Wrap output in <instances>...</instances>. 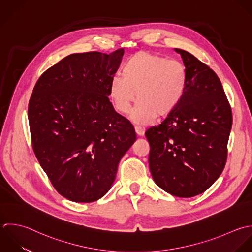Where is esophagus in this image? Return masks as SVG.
I'll return each mask as SVG.
<instances>
[{
  "instance_id": "1",
  "label": "esophagus",
  "mask_w": 252,
  "mask_h": 252,
  "mask_svg": "<svg viewBox=\"0 0 252 252\" xmlns=\"http://www.w3.org/2000/svg\"><path fill=\"white\" fill-rule=\"evenodd\" d=\"M134 128H135V132H136L137 135H139V136H143L144 135V133H145V129L144 128H142L141 126H137Z\"/></svg>"
}]
</instances>
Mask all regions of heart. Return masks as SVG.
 <instances>
[{
	"label": "heart",
	"mask_w": 252,
	"mask_h": 252,
	"mask_svg": "<svg viewBox=\"0 0 252 252\" xmlns=\"http://www.w3.org/2000/svg\"><path fill=\"white\" fill-rule=\"evenodd\" d=\"M187 86V69L178 60L138 52L131 56L123 69V76H115L110 96L121 114L129 112L138 101L133 118L138 124H148L157 116L167 117L180 104Z\"/></svg>",
	"instance_id": "1"
}]
</instances>
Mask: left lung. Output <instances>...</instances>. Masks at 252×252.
I'll return each mask as SVG.
<instances>
[{
	"mask_svg": "<svg viewBox=\"0 0 252 252\" xmlns=\"http://www.w3.org/2000/svg\"><path fill=\"white\" fill-rule=\"evenodd\" d=\"M175 51L187 69L185 94L167 119L148 128L145 136L156 185L174 196L188 198L204 192L222 174L233 116L214 70L190 53Z\"/></svg>",
	"mask_w": 252,
	"mask_h": 252,
	"instance_id": "1",
	"label": "left lung"
}]
</instances>
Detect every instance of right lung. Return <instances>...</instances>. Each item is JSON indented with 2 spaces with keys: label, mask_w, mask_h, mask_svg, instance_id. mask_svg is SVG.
Wrapping results in <instances>:
<instances>
[{
  "label": "right lung",
  "mask_w": 252,
  "mask_h": 252,
  "mask_svg": "<svg viewBox=\"0 0 252 252\" xmlns=\"http://www.w3.org/2000/svg\"><path fill=\"white\" fill-rule=\"evenodd\" d=\"M123 55L124 49L71 54L34 86L28 105L33 151L55 189L70 201L103 197L136 140L133 126L108 97Z\"/></svg>",
  "instance_id": "1"
}]
</instances>
